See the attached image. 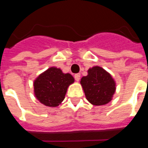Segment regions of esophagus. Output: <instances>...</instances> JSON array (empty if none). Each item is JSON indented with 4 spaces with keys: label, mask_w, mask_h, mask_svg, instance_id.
<instances>
[{
    "label": "esophagus",
    "mask_w": 148,
    "mask_h": 148,
    "mask_svg": "<svg viewBox=\"0 0 148 148\" xmlns=\"http://www.w3.org/2000/svg\"><path fill=\"white\" fill-rule=\"evenodd\" d=\"M80 77H81V74H74V79L78 82V81L80 80Z\"/></svg>",
    "instance_id": "1"
}]
</instances>
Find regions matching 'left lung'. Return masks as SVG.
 <instances>
[{
    "label": "left lung",
    "instance_id": "1",
    "mask_svg": "<svg viewBox=\"0 0 148 148\" xmlns=\"http://www.w3.org/2000/svg\"><path fill=\"white\" fill-rule=\"evenodd\" d=\"M86 99L93 106L109 103L116 91V83L111 74L100 66L88 70V75L81 79Z\"/></svg>",
    "mask_w": 148,
    "mask_h": 148
}]
</instances>
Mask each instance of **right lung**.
Listing matches in <instances>:
<instances>
[{
  "label": "right lung",
  "instance_id": "1",
  "mask_svg": "<svg viewBox=\"0 0 148 148\" xmlns=\"http://www.w3.org/2000/svg\"><path fill=\"white\" fill-rule=\"evenodd\" d=\"M74 82L73 76L51 67L34 81V93L44 106L56 107L64 100L68 86Z\"/></svg>",
  "mask_w": 148,
  "mask_h": 148
}]
</instances>
